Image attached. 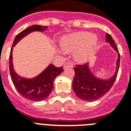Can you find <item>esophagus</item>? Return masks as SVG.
<instances>
[{
	"label": "esophagus",
	"mask_w": 131,
	"mask_h": 131,
	"mask_svg": "<svg viewBox=\"0 0 131 131\" xmlns=\"http://www.w3.org/2000/svg\"><path fill=\"white\" fill-rule=\"evenodd\" d=\"M67 68H73V64L71 62H68L65 63V65L63 66V69H66Z\"/></svg>",
	"instance_id": "34e87169"
}]
</instances>
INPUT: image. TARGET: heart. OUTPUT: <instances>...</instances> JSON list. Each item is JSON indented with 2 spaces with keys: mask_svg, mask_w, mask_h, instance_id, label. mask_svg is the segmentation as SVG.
I'll return each mask as SVG.
<instances>
[{
  "mask_svg": "<svg viewBox=\"0 0 131 131\" xmlns=\"http://www.w3.org/2000/svg\"><path fill=\"white\" fill-rule=\"evenodd\" d=\"M98 37L90 32H77L63 37L61 47L64 51L75 52L77 60L88 61L96 51Z\"/></svg>",
  "mask_w": 131,
  "mask_h": 131,
  "instance_id": "obj_1",
  "label": "heart"
}]
</instances>
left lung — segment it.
Masks as SVG:
<instances>
[{
	"label": "left lung",
	"instance_id": "obj_1",
	"mask_svg": "<svg viewBox=\"0 0 131 131\" xmlns=\"http://www.w3.org/2000/svg\"><path fill=\"white\" fill-rule=\"evenodd\" d=\"M106 41L117 53L115 73L109 79H102L92 73L88 63L77 65L74 68L75 75L72 81V88L77 97L81 100L88 102L98 100L109 92L116 79L120 60L119 51L116 43L109 33L106 34Z\"/></svg>",
	"mask_w": 131,
	"mask_h": 131
}]
</instances>
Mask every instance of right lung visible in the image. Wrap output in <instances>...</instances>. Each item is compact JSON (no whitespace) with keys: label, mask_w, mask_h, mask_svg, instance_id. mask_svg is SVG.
Listing matches in <instances>:
<instances>
[{"label":"right lung","mask_w":131,"mask_h":131,"mask_svg":"<svg viewBox=\"0 0 131 131\" xmlns=\"http://www.w3.org/2000/svg\"><path fill=\"white\" fill-rule=\"evenodd\" d=\"M47 29L48 27L46 26L33 25L24 29L16 36L10 52L9 65L10 75L13 83L21 96L31 101H41L48 97L53 89L54 79L63 71V66L57 68L54 65L50 64L43 72L34 78L26 79L20 77L14 69L12 57L13 48L18 41H20V40L29 33L34 31L43 32Z\"/></svg>","instance_id":"right-lung-1"}]
</instances>
